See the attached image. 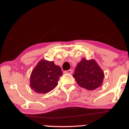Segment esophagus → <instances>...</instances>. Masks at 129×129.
Segmentation results:
<instances>
[{"label": "esophagus", "instance_id": "1", "mask_svg": "<svg viewBox=\"0 0 129 129\" xmlns=\"http://www.w3.org/2000/svg\"><path fill=\"white\" fill-rule=\"evenodd\" d=\"M64 73H68V74H72V73H73V70H69L65 71Z\"/></svg>", "mask_w": 129, "mask_h": 129}]
</instances>
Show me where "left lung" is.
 I'll use <instances>...</instances> for the list:
<instances>
[{
  "mask_svg": "<svg viewBox=\"0 0 129 129\" xmlns=\"http://www.w3.org/2000/svg\"><path fill=\"white\" fill-rule=\"evenodd\" d=\"M73 77L80 87L93 90L102 85L104 74L95 60L83 58L77 65Z\"/></svg>",
  "mask_w": 129,
  "mask_h": 129,
  "instance_id": "1",
  "label": "left lung"
}]
</instances>
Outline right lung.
Here are the masks:
<instances>
[{
    "label": "right lung",
    "instance_id": "right-lung-1",
    "mask_svg": "<svg viewBox=\"0 0 129 129\" xmlns=\"http://www.w3.org/2000/svg\"><path fill=\"white\" fill-rule=\"evenodd\" d=\"M62 75L59 66L54 64L53 61L42 59L32 71L30 87L36 93H47L57 86Z\"/></svg>",
    "mask_w": 129,
    "mask_h": 129
}]
</instances>
